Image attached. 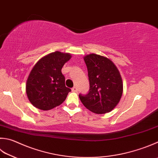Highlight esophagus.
Returning <instances> with one entry per match:
<instances>
[{
    "label": "esophagus",
    "mask_w": 158,
    "mask_h": 158,
    "mask_svg": "<svg viewBox=\"0 0 158 158\" xmlns=\"http://www.w3.org/2000/svg\"><path fill=\"white\" fill-rule=\"evenodd\" d=\"M71 90H72L73 92H77L78 91V89H77V87H73Z\"/></svg>",
    "instance_id": "1"
}]
</instances>
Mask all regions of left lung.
Returning <instances> with one entry per match:
<instances>
[{
    "instance_id": "left-lung-1",
    "label": "left lung",
    "mask_w": 158,
    "mask_h": 158,
    "mask_svg": "<svg viewBox=\"0 0 158 158\" xmlns=\"http://www.w3.org/2000/svg\"><path fill=\"white\" fill-rule=\"evenodd\" d=\"M89 80V93L79 98L86 108L97 114L111 111L120 100L123 82L119 70L110 59L95 53L84 57Z\"/></svg>"
}]
</instances>
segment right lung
Segmentation results:
<instances>
[{
    "mask_svg": "<svg viewBox=\"0 0 158 158\" xmlns=\"http://www.w3.org/2000/svg\"><path fill=\"white\" fill-rule=\"evenodd\" d=\"M71 58L69 53L56 51L40 58L32 68L27 80L26 93L35 107L47 111L66 99L71 89L65 86L61 69Z\"/></svg>",
    "mask_w": 158,
    "mask_h": 158,
    "instance_id": "1",
    "label": "right lung"
}]
</instances>
